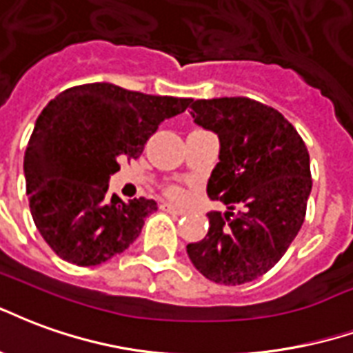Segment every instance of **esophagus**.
<instances>
[{
    "label": "esophagus",
    "instance_id": "esophagus-1",
    "mask_svg": "<svg viewBox=\"0 0 353 353\" xmlns=\"http://www.w3.org/2000/svg\"><path fill=\"white\" fill-rule=\"evenodd\" d=\"M161 210H165V212H169V214H176V216L184 214V210H182V208L174 207V205H171V203H163V205H161Z\"/></svg>",
    "mask_w": 353,
    "mask_h": 353
}]
</instances>
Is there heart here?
<instances>
[{
	"instance_id": "obj_1",
	"label": "heart",
	"mask_w": 353,
	"mask_h": 353,
	"mask_svg": "<svg viewBox=\"0 0 353 353\" xmlns=\"http://www.w3.org/2000/svg\"><path fill=\"white\" fill-rule=\"evenodd\" d=\"M167 194L171 195V197H174V199H179V197H182V188L171 186L169 190H167Z\"/></svg>"
}]
</instances>
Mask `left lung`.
<instances>
[{
  "instance_id": "1",
  "label": "left lung",
  "mask_w": 353,
  "mask_h": 353,
  "mask_svg": "<svg viewBox=\"0 0 353 353\" xmlns=\"http://www.w3.org/2000/svg\"><path fill=\"white\" fill-rule=\"evenodd\" d=\"M190 107L194 122L220 139L207 194L228 210L208 214V233L188 244V256L216 284H246L279 263L305 222L308 150L292 123L263 103L218 97L192 99Z\"/></svg>"
}]
</instances>
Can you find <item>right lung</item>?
I'll return each instance as SVG.
<instances>
[{
  "mask_svg": "<svg viewBox=\"0 0 353 353\" xmlns=\"http://www.w3.org/2000/svg\"><path fill=\"white\" fill-rule=\"evenodd\" d=\"M190 103L94 82L61 92L43 109L26 148V194L37 230L61 259L99 265L141 235L158 205L109 195L110 174L120 158H139L159 123Z\"/></svg>",
  "mask_w": 353,
  "mask_h": 353,
  "instance_id": "right-lung-1",
  "label": "right lung"
}]
</instances>
